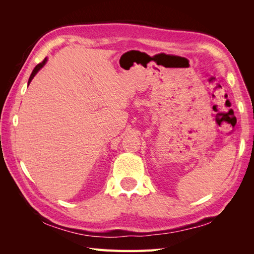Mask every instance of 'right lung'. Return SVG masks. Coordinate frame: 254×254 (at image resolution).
Masks as SVG:
<instances>
[{"mask_svg":"<svg viewBox=\"0 0 254 254\" xmlns=\"http://www.w3.org/2000/svg\"><path fill=\"white\" fill-rule=\"evenodd\" d=\"M47 61H48V59L45 58V59L42 61V63H40L39 64H37V65L35 66V68H34V70H33L32 74H30V76H29V79H28V84L30 83V81H32V79L35 77V75H36L38 72L40 71V68H42V67H43V65H44L45 64H47Z\"/></svg>","mask_w":254,"mask_h":254,"instance_id":"add662e5","label":"right lung"}]
</instances>
